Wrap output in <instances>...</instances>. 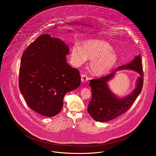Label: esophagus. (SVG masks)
Segmentation results:
<instances>
[{
    "label": "esophagus",
    "mask_w": 156,
    "mask_h": 156,
    "mask_svg": "<svg viewBox=\"0 0 156 156\" xmlns=\"http://www.w3.org/2000/svg\"><path fill=\"white\" fill-rule=\"evenodd\" d=\"M89 77L86 74H82L81 75V80L82 82H86L88 80Z\"/></svg>",
    "instance_id": "34e87169"
}]
</instances>
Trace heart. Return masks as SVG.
I'll use <instances>...</instances> for the list:
<instances>
[{
  "label": "heart",
  "mask_w": 156,
  "mask_h": 156,
  "mask_svg": "<svg viewBox=\"0 0 156 156\" xmlns=\"http://www.w3.org/2000/svg\"><path fill=\"white\" fill-rule=\"evenodd\" d=\"M71 56L77 66L83 64L87 59L91 60L90 68L92 73L98 76L108 74L118 61V56L111 45L99 40H87L81 47L74 45L71 49Z\"/></svg>",
  "instance_id": "1"
}]
</instances>
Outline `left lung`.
<instances>
[{
  "mask_svg": "<svg viewBox=\"0 0 156 156\" xmlns=\"http://www.w3.org/2000/svg\"><path fill=\"white\" fill-rule=\"evenodd\" d=\"M130 69L136 71L140 76L134 91L124 98L121 99L113 94L107 83L121 69ZM143 68L140 55L136 56L130 63L118 67L108 76L90 80L92 98L88 106V112L97 121L105 122L112 120L127 111L133 105L141 92L143 87Z\"/></svg>",
  "mask_w": 156,
  "mask_h": 156,
  "instance_id": "obj_1",
  "label": "left lung"
}]
</instances>
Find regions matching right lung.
I'll use <instances>...</instances> for the list:
<instances>
[{"mask_svg": "<svg viewBox=\"0 0 156 156\" xmlns=\"http://www.w3.org/2000/svg\"><path fill=\"white\" fill-rule=\"evenodd\" d=\"M69 51L61 40L44 34L23 54L19 88L28 106L40 115L55 116L62 108L64 95L80 85L79 70L67 63Z\"/></svg>", "mask_w": 156, "mask_h": 156, "instance_id": "1", "label": "right lung"}]
</instances>
